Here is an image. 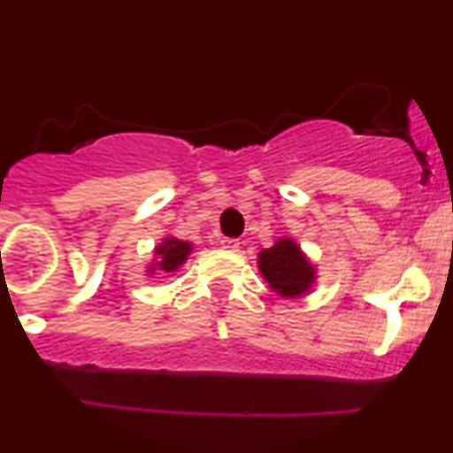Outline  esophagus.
Here are the masks:
<instances>
[{
	"label": "esophagus",
	"mask_w": 453,
	"mask_h": 453,
	"mask_svg": "<svg viewBox=\"0 0 453 453\" xmlns=\"http://www.w3.org/2000/svg\"><path fill=\"white\" fill-rule=\"evenodd\" d=\"M221 244H223V249H227V251H238V247H241L238 238H223Z\"/></svg>",
	"instance_id": "esophagus-1"
}]
</instances>
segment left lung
<instances>
[{
	"label": "left lung",
	"instance_id": "left-lung-1",
	"mask_svg": "<svg viewBox=\"0 0 453 453\" xmlns=\"http://www.w3.org/2000/svg\"><path fill=\"white\" fill-rule=\"evenodd\" d=\"M257 268L268 288L285 300L303 298L317 280V268L292 236L279 238L257 253Z\"/></svg>",
	"mask_w": 453,
	"mask_h": 453
}]
</instances>
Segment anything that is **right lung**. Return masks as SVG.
Instances as JSON below:
<instances>
[{
    "label": "right lung",
    "mask_w": 453,
    "mask_h": 453,
    "mask_svg": "<svg viewBox=\"0 0 453 453\" xmlns=\"http://www.w3.org/2000/svg\"><path fill=\"white\" fill-rule=\"evenodd\" d=\"M191 251H194V244L180 241L176 236H165L159 244H155L153 249V259L147 264L144 273L155 277V274H174L183 264L189 259Z\"/></svg>",
    "instance_id": "1"
}]
</instances>
